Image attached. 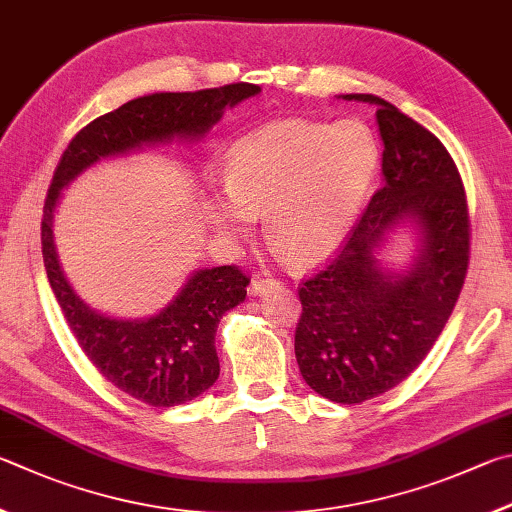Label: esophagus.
<instances>
[{
    "mask_svg": "<svg viewBox=\"0 0 512 512\" xmlns=\"http://www.w3.org/2000/svg\"><path fill=\"white\" fill-rule=\"evenodd\" d=\"M272 288H281V283L272 279V276H261V274H254V279H251V285H249V294H254V297H258V294H265L267 290Z\"/></svg>",
    "mask_w": 512,
    "mask_h": 512,
    "instance_id": "obj_1",
    "label": "esophagus"
}]
</instances>
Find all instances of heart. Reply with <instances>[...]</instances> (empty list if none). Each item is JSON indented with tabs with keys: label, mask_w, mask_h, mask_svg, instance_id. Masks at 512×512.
Returning <instances> with one entry per match:
<instances>
[{
	"label": "heart",
	"mask_w": 512,
	"mask_h": 512,
	"mask_svg": "<svg viewBox=\"0 0 512 512\" xmlns=\"http://www.w3.org/2000/svg\"><path fill=\"white\" fill-rule=\"evenodd\" d=\"M378 159V141L357 121L270 125L231 150L224 166L229 200L211 195L206 213L229 233L263 215L267 247L285 265H317L351 231Z\"/></svg>",
	"instance_id": "1"
}]
</instances>
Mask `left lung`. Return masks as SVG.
I'll return each mask as SVG.
<instances>
[{
    "label": "left lung",
    "instance_id": "1",
    "mask_svg": "<svg viewBox=\"0 0 512 512\" xmlns=\"http://www.w3.org/2000/svg\"><path fill=\"white\" fill-rule=\"evenodd\" d=\"M342 98L378 107L384 186L339 254L301 283L294 353L310 389L360 405L414 373L443 333L468 274L470 213L459 168L432 132L380 96ZM405 221L421 251L405 275H391L372 254Z\"/></svg>",
    "mask_w": 512,
    "mask_h": 512
}]
</instances>
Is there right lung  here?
<instances>
[{
	"label": "right lung",
	"instance_id": "right-lung-1",
	"mask_svg": "<svg viewBox=\"0 0 512 512\" xmlns=\"http://www.w3.org/2000/svg\"><path fill=\"white\" fill-rule=\"evenodd\" d=\"M261 92L233 83L200 92H161L123 103L85 125L62 152L42 215V258L51 290L87 360L116 389L150 407H175L204 393L220 375L215 330L224 312L247 297L249 276L236 265L197 270L177 297L150 319H114L71 290L53 245L60 191L98 159L173 137L200 139L227 107Z\"/></svg>",
	"mask_w": 512,
	"mask_h": 512
}]
</instances>
